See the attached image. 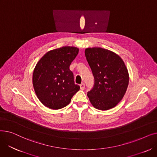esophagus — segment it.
Here are the masks:
<instances>
[{
	"mask_svg": "<svg viewBox=\"0 0 157 157\" xmlns=\"http://www.w3.org/2000/svg\"><path fill=\"white\" fill-rule=\"evenodd\" d=\"M85 85L84 83H81V84L80 85V88H81V90H84V89H85Z\"/></svg>",
	"mask_w": 157,
	"mask_h": 157,
	"instance_id": "obj_1",
	"label": "esophagus"
}]
</instances>
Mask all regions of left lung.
<instances>
[{
  "label": "left lung",
  "mask_w": 157,
  "mask_h": 157,
  "mask_svg": "<svg viewBox=\"0 0 157 157\" xmlns=\"http://www.w3.org/2000/svg\"><path fill=\"white\" fill-rule=\"evenodd\" d=\"M85 53L94 77V87L87 94L90 102L99 110L113 108L121 101L128 85L124 62L117 54L101 48H86Z\"/></svg>",
  "instance_id": "left-lung-1"
}]
</instances>
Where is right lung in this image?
I'll use <instances>...</instances> for the list:
<instances>
[{
    "label": "right lung",
    "mask_w": 157,
    "mask_h": 157,
    "mask_svg": "<svg viewBox=\"0 0 157 157\" xmlns=\"http://www.w3.org/2000/svg\"><path fill=\"white\" fill-rule=\"evenodd\" d=\"M79 49L63 46L47 52L37 63L32 76V83L39 100L52 109L67 105L80 86L74 83L70 70L71 62Z\"/></svg>",
    "instance_id": "right-lung-1"
}]
</instances>
